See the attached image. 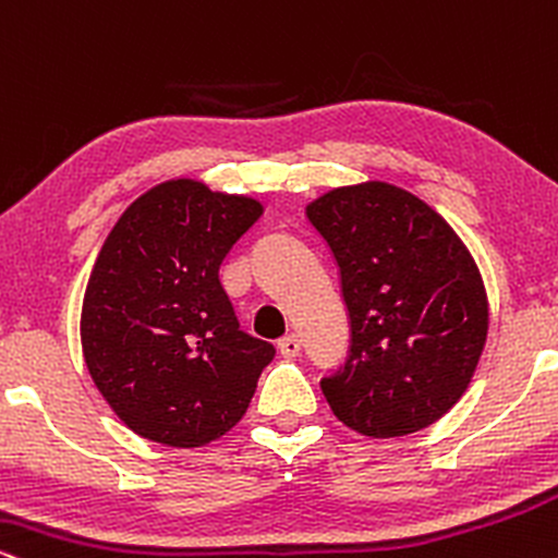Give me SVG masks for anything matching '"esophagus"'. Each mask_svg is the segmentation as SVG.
I'll return each mask as SVG.
<instances>
[{"mask_svg":"<svg viewBox=\"0 0 558 558\" xmlns=\"http://www.w3.org/2000/svg\"><path fill=\"white\" fill-rule=\"evenodd\" d=\"M279 352H281V357H287V360L298 357L300 355L298 333H287V337H281L279 339Z\"/></svg>","mask_w":558,"mask_h":558,"instance_id":"obj_1","label":"esophagus"}]
</instances>
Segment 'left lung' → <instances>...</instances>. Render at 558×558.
I'll return each instance as SVG.
<instances>
[{
	"label": "left lung",
	"mask_w": 558,
	"mask_h": 558,
	"mask_svg": "<svg viewBox=\"0 0 558 558\" xmlns=\"http://www.w3.org/2000/svg\"><path fill=\"white\" fill-rule=\"evenodd\" d=\"M342 274L352 344L320 381L337 421L371 438L428 428L468 391L488 337V294L460 234L389 185L333 187L305 208Z\"/></svg>",
	"instance_id": "1"
}]
</instances>
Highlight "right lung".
I'll return each instance as SVG.
<instances>
[{
	"label": "right lung",
	"instance_id": "1",
	"mask_svg": "<svg viewBox=\"0 0 558 558\" xmlns=\"http://www.w3.org/2000/svg\"><path fill=\"white\" fill-rule=\"evenodd\" d=\"M260 201L167 180L130 203L104 240L81 313L96 389L137 436L195 449L234 428L274 347L240 331L219 281Z\"/></svg>",
	"mask_w": 558,
	"mask_h": 558
}]
</instances>
